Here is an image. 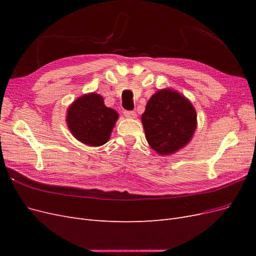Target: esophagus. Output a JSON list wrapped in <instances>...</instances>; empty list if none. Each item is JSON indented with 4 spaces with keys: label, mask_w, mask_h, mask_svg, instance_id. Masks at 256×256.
<instances>
[{
    "label": "esophagus",
    "mask_w": 256,
    "mask_h": 256,
    "mask_svg": "<svg viewBox=\"0 0 256 256\" xmlns=\"http://www.w3.org/2000/svg\"><path fill=\"white\" fill-rule=\"evenodd\" d=\"M124 115H125L127 118H136V113L134 111H124Z\"/></svg>",
    "instance_id": "34e87169"
}]
</instances>
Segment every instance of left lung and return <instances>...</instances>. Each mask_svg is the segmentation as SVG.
Returning a JSON list of instances; mask_svg holds the SVG:
<instances>
[{"instance_id":"1","label":"left lung","mask_w":256,"mask_h":256,"mask_svg":"<svg viewBox=\"0 0 256 256\" xmlns=\"http://www.w3.org/2000/svg\"><path fill=\"white\" fill-rule=\"evenodd\" d=\"M142 124L152 148L160 154H170L191 140L196 128V113L180 92L161 90L147 102Z\"/></svg>"}]
</instances>
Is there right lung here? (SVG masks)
Segmentation results:
<instances>
[{
    "label": "right lung",
    "mask_w": 256,
    "mask_h": 256,
    "mask_svg": "<svg viewBox=\"0 0 256 256\" xmlns=\"http://www.w3.org/2000/svg\"><path fill=\"white\" fill-rule=\"evenodd\" d=\"M118 114L104 106V98L92 92L78 98L69 106L67 124L74 136L90 146L108 142Z\"/></svg>",
    "instance_id": "add662e5"
}]
</instances>
